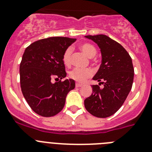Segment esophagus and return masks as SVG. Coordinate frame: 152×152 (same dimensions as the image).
<instances>
[{"label": "esophagus", "mask_w": 152, "mask_h": 152, "mask_svg": "<svg viewBox=\"0 0 152 152\" xmlns=\"http://www.w3.org/2000/svg\"><path fill=\"white\" fill-rule=\"evenodd\" d=\"M75 86H76V87H81L82 84H81V83H76Z\"/></svg>", "instance_id": "34e87169"}]
</instances>
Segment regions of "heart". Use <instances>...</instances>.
<instances>
[{
  "label": "heart",
  "instance_id": "b5f03b06",
  "mask_svg": "<svg viewBox=\"0 0 152 152\" xmlns=\"http://www.w3.org/2000/svg\"><path fill=\"white\" fill-rule=\"evenodd\" d=\"M80 50L83 53L89 58H93L96 55V50L93 45L90 44H84L80 46ZM72 48H68L65 51L62 56V62L65 66H69L72 62ZM93 75V71L90 69H72L69 72V77L70 78L76 80L77 82L85 81L87 78L90 77Z\"/></svg>",
  "mask_w": 152,
  "mask_h": 152
}]
</instances>
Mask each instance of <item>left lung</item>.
<instances>
[{
    "label": "left lung",
    "instance_id": "left-lung-1",
    "mask_svg": "<svg viewBox=\"0 0 152 152\" xmlns=\"http://www.w3.org/2000/svg\"><path fill=\"white\" fill-rule=\"evenodd\" d=\"M99 47L102 64L93 77L104 84L93 85L91 96L84 100L88 112L97 118H108L118 111L131 90L134 69L127 51L119 43L104 34L87 35ZM101 82H100V81Z\"/></svg>",
    "mask_w": 152,
    "mask_h": 152
}]
</instances>
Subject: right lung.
Listing matches in <instances>:
<instances>
[{
  "label": "right lung",
  "instance_id": "obj_1",
  "mask_svg": "<svg viewBox=\"0 0 152 152\" xmlns=\"http://www.w3.org/2000/svg\"><path fill=\"white\" fill-rule=\"evenodd\" d=\"M76 41L66 37H51L35 41L26 49L19 67L22 94L33 111L43 117L60 112L67 94L75 87L73 79H66L62 56ZM53 78L60 81L53 83Z\"/></svg>",
  "mask_w": 152,
  "mask_h": 152
}]
</instances>
